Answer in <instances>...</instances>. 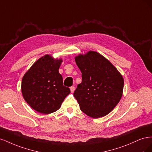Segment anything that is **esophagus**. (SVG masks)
Segmentation results:
<instances>
[{
  "instance_id": "obj_1",
  "label": "esophagus",
  "mask_w": 152,
  "mask_h": 152,
  "mask_svg": "<svg viewBox=\"0 0 152 152\" xmlns=\"http://www.w3.org/2000/svg\"><path fill=\"white\" fill-rule=\"evenodd\" d=\"M75 91V87L74 86H72L70 87V91L72 92V93H73Z\"/></svg>"
}]
</instances>
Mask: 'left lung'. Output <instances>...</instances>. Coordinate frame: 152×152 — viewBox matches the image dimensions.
I'll list each match as a JSON object with an SVG mask.
<instances>
[{"instance_id": "1", "label": "left lung", "mask_w": 152, "mask_h": 152, "mask_svg": "<svg viewBox=\"0 0 152 152\" xmlns=\"http://www.w3.org/2000/svg\"><path fill=\"white\" fill-rule=\"evenodd\" d=\"M82 82L73 96L81 111L92 118L107 115L122 98L124 81L117 69L102 54L89 51L75 57Z\"/></svg>"}]
</instances>
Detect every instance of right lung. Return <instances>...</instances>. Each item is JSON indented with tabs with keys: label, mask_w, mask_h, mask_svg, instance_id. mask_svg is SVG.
Here are the masks:
<instances>
[{
	"label": "right lung",
	"mask_w": 152,
	"mask_h": 152,
	"mask_svg": "<svg viewBox=\"0 0 152 152\" xmlns=\"http://www.w3.org/2000/svg\"><path fill=\"white\" fill-rule=\"evenodd\" d=\"M62 61V59H54L46 54L35 61L23 77V98L39 113L57 111L70 93V89L63 85V77L58 71Z\"/></svg>",
	"instance_id": "right-lung-1"
}]
</instances>
